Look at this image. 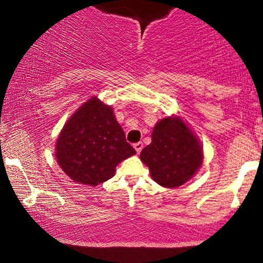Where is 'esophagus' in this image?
Instances as JSON below:
<instances>
[{"label": "esophagus", "instance_id": "34e87169", "mask_svg": "<svg viewBox=\"0 0 263 263\" xmlns=\"http://www.w3.org/2000/svg\"><path fill=\"white\" fill-rule=\"evenodd\" d=\"M134 148H135L136 153L140 154V152L142 151V148H143V143L142 142H136V143H134Z\"/></svg>", "mask_w": 263, "mask_h": 263}]
</instances>
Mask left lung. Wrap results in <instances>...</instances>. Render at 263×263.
I'll use <instances>...</instances> for the list:
<instances>
[{"mask_svg":"<svg viewBox=\"0 0 263 263\" xmlns=\"http://www.w3.org/2000/svg\"><path fill=\"white\" fill-rule=\"evenodd\" d=\"M203 157L199 140L179 116L160 120L152 133L151 144L140 154L153 180L168 189L184 185L195 176Z\"/></svg>","mask_w":263,"mask_h":263,"instance_id":"1","label":"left lung"}]
</instances>
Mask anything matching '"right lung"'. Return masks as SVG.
I'll list each match as a JSON object with an SVG mask.
<instances>
[{
    "label": "right lung",
    "mask_w": 263,
    "mask_h": 263,
    "mask_svg": "<svg viewBox=\"0 0 263 263\" xmlns=\"http://www.w3.org/2000/svg\"><path fill=\"white\" fill-rule=\"evenodd\" d=\"M136 154L114 110L90 98L67 120L55 144V158L74 182L96 186L115 176L121 161Z\"/></svg>",
    "instance_id": "right-lung-1"
}]
</instances>
